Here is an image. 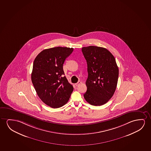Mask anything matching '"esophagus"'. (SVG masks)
<instances>
[{
  "label": "esophagus",
  "instance_id": "esophagus-1",
  "mask_svg": "<svg viewBox=\"0 0 151 151\" xmlns=\"http://www.w3.org/2000/svg\"><path fill=\"white\" fill-rule=\"evenodd\" d=\"M81 81H78L76 83H75V85L76 86H78L79 85H81Z\"/></svg>",
  "mask_w": 151,
  "mask_h": 151
}]
</instances>
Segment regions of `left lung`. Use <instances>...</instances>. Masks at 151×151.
<instances>
[{"label": "left lung", "mask_w": 151, "mask_h": 151, "mask_svg": "<svg viewBox=\"0 0 151 151\" xmlns=\"http://www.w3.org/2000/svg\"><path fill=\"white\" fill-rule=\"evenodd\" d=\"M88 73L84 98L91 105L101 106L115 91L119 70L113 55L106 48L90 46L81 49Z\"/></svg>", "instance_id": "8db88e82"}]
</instances>
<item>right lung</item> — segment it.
Wrapping results in <instances>:
<instances>
[{
    "mask_svg": "<svg viewBox=\"0 0 151 151\" xmlns=\"http://www.w3.org/2000/svg\"><path fill=\"white\" fill-rule=\"evenodd\" d=\"M73 48L57 47L45 49L33 63L31 79L37 95L46 105L59 108L65 105L73 87L64 76L63 65Z\"/></svg>",
    "mask_w": 151,
    "mask_h": 151,
    "instance_id": "1",
    "label": "right lung"
}]
</instances>
